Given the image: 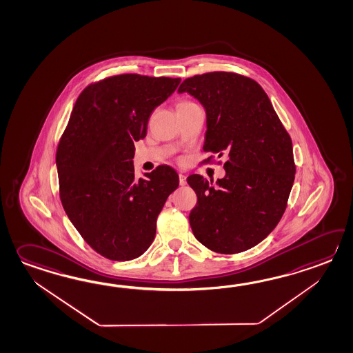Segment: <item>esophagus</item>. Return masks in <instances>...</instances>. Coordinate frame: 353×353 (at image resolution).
Masks as SVG:
<instances>
[{"label":"esophagus","mask_w":353,"mask_h":353,"mask_svg":"<svg viewBox=\"0 0 353 353\" xmlns=\"http://www.w3.org/2000/svg\"><path fill=\"white\" fill-rule=\"evenodd\" d=\"M179 181H180L181 186H185V185H186V176L180 173V174H179Z\"/></svg>","instance_id":"esophagus-1"}]
</instances>
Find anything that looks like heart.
<instances>
[{
  "instance_id": "obj_1",
  "label": "heart",
  "mask_w": 353,
  "mask_h": 353,
  "mask_svg": "<svg viewBox=\"0 0 353 353\" xmlns=\"http://www.w3.org/2000/svg\"><path fill=\"white\" fill-rule=\"evenodd\" d=\"M191 106H197V105H196L195 102L182 100V101L177 103V110L186 109V108H191Z\"/></svg>"
}]
</instances>
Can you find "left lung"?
<instances>
[{"label":"left lung","mask_w":353,"mask_h":353,"mask_svg":"<svg viewBox=\"0 0 353 353\" xmlns=\"http://www.w3.org/2000/svg\"><path fill=\"white\" fill-rule=\"evenodd\" d=\"M179 92L192 94L206 110L204 152L228 157L225 177L216 185L201 174L188 176L197 196L188 216L191 229L216 253L247 251L274 230L286 210L296 171L290 135L263 88L250 77L196 74Z\"/></svg>","instance_id":"left-lung-1"}]
</instances>
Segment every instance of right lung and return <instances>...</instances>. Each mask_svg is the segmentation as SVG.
Segmentation results:
<instances>
[{
    "mask_svg": "<svg viewBox=\"0 0 353 353\" xmlns=\"http://www.w3.org/2000/svg\"><path fill=\"white\" fill-rule=\"evenodd\" d=\"M181 79L124 73L81 92L57 148L63 209L94 252L112 261L137 259L156 236L157 218L179 188V174L158 165L137 180L134 141L147 134L152 111Z\"/></svg>",
    "mask_w": 353,
    "mask_h": 353,
    "instance_id": "1",
    "label": "right lung"
}]
</instances>
